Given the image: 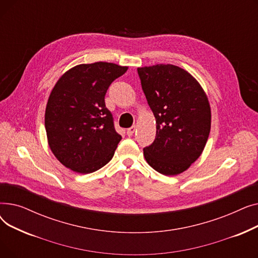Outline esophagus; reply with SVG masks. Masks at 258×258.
<instances>
[{"instance_id":"1","label":"esophagus","mask_w":258,"mask_h":258,"mask_svg":"<svg viewBox=\"0 0 258 258\" xmlns=\"http://www.w3.org/2000/svg\"><path fill=\"white\" fill-rule=\"evenodd\" d=\"M135 131H136V126L135 125H133L132 127H130V128H127V132H126V134H127V136H133L134 135V133H135Z\"/></svg>"}]
</instances>
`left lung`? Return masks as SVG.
Here are the masks:
<instances>
[{"instance_id": "obj_1", "label": "left lung", "mask_w": 258, "mask_h": 258, "mask_svg": "<svg viewBox=\"0 0 258 258\" xmlns=\"http://www.w3.org/2000/svg\"><path fill=\"white\" fill-rule=\"evenodd\" d=\"M142 90L156 118V138L143 148L155 170L175 175L201 156L209 137L211 110L198 80L173 64L138 68Z\"/></svg>"}]
</instances>
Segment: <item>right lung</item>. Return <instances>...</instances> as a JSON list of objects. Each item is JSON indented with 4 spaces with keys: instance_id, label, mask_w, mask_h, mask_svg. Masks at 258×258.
Listing matches in <instances>:
<instances>
[{
    "instance_id": "obj_1",
    "label": "right lung",
    "mask_w": 258,
    "mask_h": 258,
    "mask_svg": "<svg viewBox=\"0 0 258 258\" xmlns=\"http://www.w3.org/2000/svg\"><path fill=\"white\" fill-rule=\"evenodd\" d=\"M127 67L98 61L68 70L49 96L45 127L53 155L67 168L91 173L111 161L121 140L104 102L113 81Z\"/></svg>"
}]
</instances>
